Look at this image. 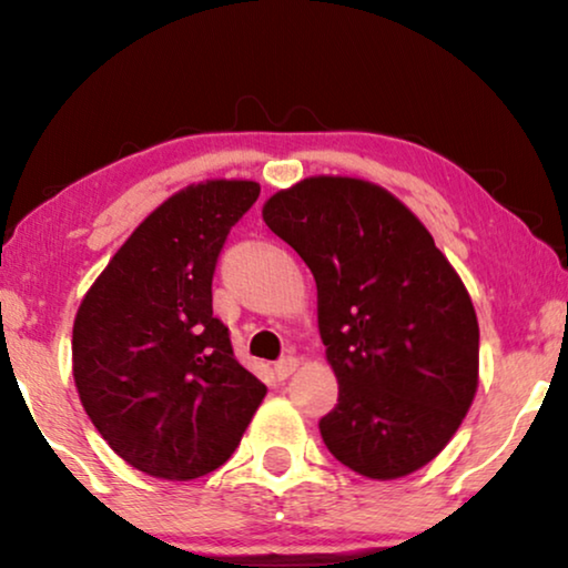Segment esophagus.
I'll list each match as a JSON object with an SVG mask.
<instances>
[{"mask_svg": "<svg viewBox=\"0 0 568 568\" xmlns=\"http://www.w3.org/2000/svg\"><path fill=\"white\" fill-rule=\"evenodd\" d=\"M295 369H298V359H295V357H283V359L275 362V375H277V379H287V377L293 375Z\"/></svg>", "mask_w": 568, "mask_h": 568, "instance_id": "esophagus-1", "label": "esophagus"}]
</instances>
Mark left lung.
I'll list each match as a JSON object with an SVG mask.
<instances>
[{
    "label": "left lung",
    "instance_id": "8db88e82",
    "mask_svg": "<svg viewBox=\"0 0 568 568\" xmlns=\"http://www.w3.org/2000/svg\"><path fill=\"white\" fill-rule=\"evenodd\" d=\"M262 219L311 267L338 403L318 420L344 467L369 479L420 469L477 393L479 324L462 277L416 214L359 178L275 193Z\"/></svg>",
    "mask_w": 568,
    "mask_h": 568
}]
</instances>
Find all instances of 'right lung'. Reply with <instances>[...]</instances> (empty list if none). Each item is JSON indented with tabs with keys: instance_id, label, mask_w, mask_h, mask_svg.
I'll return each mask as SVG.
<instances>
[{
	"instance_id": "1",
	"label": "right lung",
	"mask_w": 568,
	"mask_h": 568,
	"mask_svg": "<svg viewBox=\"0 0 568 568\" xmlns=\"http://www.w3.org/2000/svg\"><path fill=\"white\" fill-rule=\"evenodd\" d=\"M257 196L255 181L178 191L109 260L75 313L83 410L150 477L183 481L222 467L267 393L211 308L219 252Z\"/></svg>"
}]
</instances>
